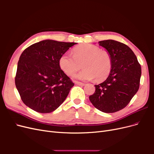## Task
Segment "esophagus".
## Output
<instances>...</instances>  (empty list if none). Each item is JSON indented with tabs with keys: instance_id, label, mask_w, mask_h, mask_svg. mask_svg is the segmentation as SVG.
<instances>
[{
	"instance_id": "1",
	"label": "esophagus",
	"mask_w": 154,
	"mask_h": 154,
	"mask_svg": "<svg viewBox=\"0 0 154 154\" xmlns=\"http://www.w3.org/2000/svg\"><path fill=\"white\" fill-rule=\"evenodd\" d=\"M74 83H75L76 85H80V86H84L85 85V83L80 82H78V81H75V82H74Z\"/></svg>"
}]
</instances>
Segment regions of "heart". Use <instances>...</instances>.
Instances as JSON below:
<instances>
[{"mask_svg": "<svg viewBox=\"0 0 154 154\" xmlns=\"http://www.w3.org/2000/svg\"><path fill=\"white\" fill-rule=\"evenodd\" d=\"M73 56L66 53L59 59V66L62 71L68 76H72L82 67L83 70L75 76L83 80L101 82L110 74L112 62L107 51L101 50L92 44H82L72 50Z\"/></svg>", "mask_w": 154, "mask_h": 154, "instance_id": "obj_1", "label": "heart"}]
</instances>
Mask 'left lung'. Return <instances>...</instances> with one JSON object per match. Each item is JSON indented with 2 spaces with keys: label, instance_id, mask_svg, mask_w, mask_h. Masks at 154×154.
Segmentation results:
<instances>
[{
  "label": "left lung",
  "instance_id": "1",
  "mask_svg": "<svg viewBox=\"0 0 154 154\" xmlns=\"http://www.w3.org/2000/svg\"><path fill=\"white\" fill-rule=\"evenodd\" d=\"M99 43L110 53L112 66L106 80L94 85L96 91L89 100L99 110L113 113L127 106L137 92L141 67L136 56L127 45L113 40Z\"/></svg>",
  "mask_w": 154,
  "mask_h": 154
}]
</instances>
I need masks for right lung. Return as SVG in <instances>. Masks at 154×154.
Wrapping results in <instances>:
<instances>
[{"label":"right lung","instance_id":"right-lung-1","mask_svg":"<svg viewBox=\"0 0 154 154\" xmlns=\"http://www.w3.org/2000/svg\"><path fill=\"white\" fill-rule=\"evenodd\" d=\"M74 44L45 40L23 51L15 81L26 106L40 113H49L66 100L74 84L60 69L59 59Z\"/></svg>","mask_w":154,"mask_h":154}]
</instances>
